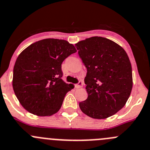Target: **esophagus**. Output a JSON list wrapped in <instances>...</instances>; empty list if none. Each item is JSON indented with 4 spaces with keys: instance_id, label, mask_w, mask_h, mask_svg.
<instances>
[{
    "instance_id": "34e87169",
    "label": "esophagus",
    "mask_w": 150,
    "mask_h": 150,
    "mask_svg": "<svg viewBox=\"0 0 150 150\" xmlns=\"http://www.w3.org/2000/svg\"><path fill=\"white\" fill-rule=\"evenodd\" d=\"M82 86H83V81H80L78 83V84H75V87L76 88H81Z\"/></svg>"
}]
</instances>
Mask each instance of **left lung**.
<instances>
[{
	"label": "left lung",
	"mask_w": 150,
	"mask_h": 150,
	"mask_svg": "<svg viewBox=\"0 0 150 150\" xmlns=\"http://www.w3.org/2000/svg\"><path fill=\"white\" fill-rule=\"evenodd\" d=\"M87 69L84 82L88 97L79 103L83 113L102 120L125 105L133 87L132 67L125 50L114 42L93 36L75 44Z\"/></svg>",
	"instance_id": "8db88e82"
}]
</instances>
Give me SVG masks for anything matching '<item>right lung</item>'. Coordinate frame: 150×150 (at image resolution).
I'll return each instance as SVG.
<instances>
[{
    "label": "right lung",
    "mask_w": 150,
    "mask_h": 150,
    "mask_svg": "<svg viewBox=\"0 0 150 150\" xmlns=\"http://www.w3.org/2000/svg\"><path fill=\"white\" fill-rule=\"evenodd\" d=\"M76 51L66 40L45 39L31 44L19 55L12 86L26 110L40 117L59 111L66 94L74 88L62 79V64Z\"/></svg>",
    "instance_id": "add662e5"
}]
</instances>
